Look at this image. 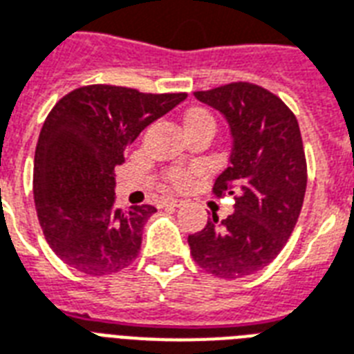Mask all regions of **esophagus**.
Instances as JSON below:
<instances>
[{
    "label": "esophagus",
    "instance_id": "34e87169",
    "mask_svg": "<svg viewBox=\"0 0 354 354\" xmlns=\"http://www.w3.org/2000/svg\"><path fill=\"white\" fill-rule=\"evenodd\" d=\"M180 199H175V197H166L162 201V207H179L180 205Z\"/></svg>",
    "mask_w": 354,
    "mask_h": 354
}]
</instances>
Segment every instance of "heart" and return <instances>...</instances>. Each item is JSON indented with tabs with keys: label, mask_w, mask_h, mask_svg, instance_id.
Segmentation results:
<instances>
[{
	"label": "heart",
	"mask_w": 354,
	"mask_h": 354,
	"mask_svg": "<svg viewBox=\"0 0 354 354\" xmlns=\"http://www.w3.org/2000/svg\"><path fill=\"white\" fill-rule=\"evenodd\" d=\"M196 120H212V118H210L208 112L194 109V111H190L186 114V123L196 122ZM188 179H190V174H188L186 169H175L174 174H171V183H174L175 186H185L186 183H188Z\"/></svg>",
	"instance_id": "heart-1"
}]
</instances>
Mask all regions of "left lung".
<instances>
[{
    "mask_svg": "<svg viewBox=\"0 0 354 354\" xmlns=\"http://www.w3.org/2000/svg\"><path fill=\"white\" fill-rule=\"evenodd\" d=\"M194 95L229 125L231 153L214 192L234 194V212L221 221L212 214L203 231L188 236V245L205 271L240 279L270 264L297 223L306 190L299 125L277 95L254 84L232 83Z\"/></svg>",
    "mask_w": 354,
    "mask_h": 354,
    "instance_id": "8db88e82",
    "label": "left lung"
}]
</instances>
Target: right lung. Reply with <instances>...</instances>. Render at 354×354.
<instances>
[{"instance_id":"right-lung-1","label":"right lung","mask_w":354,"mask_h":354,"mask_svg":"<svg viewBox=\"0 0 354 354\" xmlns=\"http://www.w3.org/2000/svg\"><path fill=\"white\" fill-rule=\"evenodd\" d=\"M186 94H142L92 84L64 95L44 122L35 151L32 194L49 248L86 275L123 270L142 245L157 208L114 207V169L147 125Z\"/></svg>"}]
</instances>
